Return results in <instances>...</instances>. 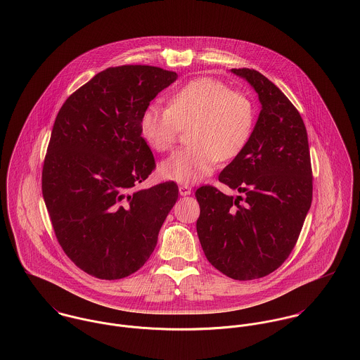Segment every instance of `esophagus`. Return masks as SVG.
Instances as JSON below:
<instances>
[{
  "label": "esophagus",
  "instance_id": "obj_1",
  "mask_svg": "<svg viewBox=\"0 0 360 360\" xmlns=\"http://www.w3.org/2000/svg\"><path fill=\"white\" fill-rule=\"evenodd\" d=\"M192 193V188L188 185H179V195L181 196H188Z\"/></svg>",
  "mask_w": 360,
  "mask_h": 360
}]
</instances>
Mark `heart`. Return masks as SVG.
I'll use <instances>...</instances> for the list:
<instances>
[{
	"label": "heart",
	"mask_w": 360,
	"mask_h": 360,
	"mask_svg": "<svg viewBox=\"0 0 360 360\" xmlns=\"http://www.w3.org/2000/svg\"><path fill=\"white\" fill-rule=\"evenodd\" d=\"M186 146L160 164L164 179L196 184L214 172L218 161H229L245 148L254 128L250 99L224 82L200 77L168 98V108L152 103L139 119V131L156 152L174 148L181 128H188Z\"/></svg>",
	"instance_id": "1"
}]
</instances>
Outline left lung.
<instances>
[{"label":"left lung","mask_w":360,"mask_h":360,"mask_svg":"<svg viewBox=\"0 0 360 360\" xmlns=\"http://www.w3.org/2000/svg\"><path fill=\"white\" fill-rule=\"evenodd\" d=\"M262 105L250 141L214 186L196 191L200 244L210 264L235 280L264 278L288 258L312 202V165L305 124L279 88L254 69H232Z\"/></svg>","instance_id":"left-lung-1"}]
</instances>
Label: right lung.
<instances>
[{
    "label": "right lung",
    "instance_id": "add662e5",
    "mask_svg": "<svg viewBox=\"0 0 360 360\" xmlns=\"http://www.w3.org/2000/svg\"><path fill=\"white\" fill-rule=\"evenodd\" d=\"M175 72L109 68L73 92L53 124L42 196L66 255L91 276L127 278L152 255L178 200L175 182L136 191L156 168L139 119Z\"/></svg>",
    "mask_w": 360,
    "mask_h": 360
}]
</instances>
